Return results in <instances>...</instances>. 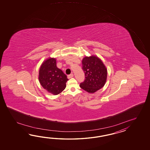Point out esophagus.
I'll use <instances>...</instances> for the list:
<instances>
[{"label": "esophagus", "mask_w": 150, "mask_h": 150, "mask_svg": "<svg viewBox=\"0 0 150 150\" xmlns=\"http://www.w3.org/2000/svg\"><path fill=\"white\" fill-rule=\"evenodd\" d=\"M73 77H74V74H70L68 75V78H73Z\"/></svg>", "instance_id": "obj_1"}]
</instances>
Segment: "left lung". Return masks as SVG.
I'll return each instance as SVG.
<instances>
[{"label": "left lung", "instance_id": "8db88e82", "mask_svg": "<svg viewBox=\"0 0 150 150\" xmlns=\"http://www.w3.org/2000/svg\"><path fill=\"white\" fill-rule=\"evenodd\" d=\"M82 65L85 80L80 83V87L87 92L94 93L105 85L107 70L102 61L96 56L83 58Z\"/></svg>", "mask_w": 150, "mask_h": 150}]
</instances>
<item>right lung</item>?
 <instances>
[{
  "label": "right lung",
  "mask_w": 150,
  "mask_h": 150,
  "mask_svg": "<svg viewBox=\"0 0 150 150\" xmlns=\"http://www.w3.org/2000/svg\"><path fill=\"white\" fill-rule=\"evenodd\" d=\"M38 79L43 88L54 95L61 93L65 88L69 80L67 75L57 67L54 58H49L43 62L39 70Z\"/></svg>",
  "instance_id": "obj_1"
}]
</instances>
